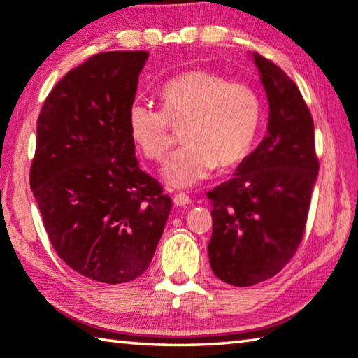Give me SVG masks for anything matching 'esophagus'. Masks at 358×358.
Segmentation results:
<instances>
[{
	"label": "esophagus",
	"instance_id": "obj_1",
	"mask_svg": "<svg viewBox=\"0 0 358 358\" xmlns=\"http://www.w3.org/2000/svg\"><path fill=\"white\" fill-rule=\"evenodd\" d=\"M173 203L177 207H186V206H189V203H191V197L186 196V194H177L173 197Z\"/></svg>",
	"mask_w": 358,
	"mask_h": 358
}]
</instances>
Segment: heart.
I'll list each match as a JSON object with an SVG mask.
<instances>
[{
    "label": "heart",
    "mask_w": 358,
    "mask_h": 358,
    "mask_svg": "<svg viewBox=\"0 0 358 358\" xmlns=\"http://www.w3.org/2000/svg\"><path fill=\"white\" fill-rule=\"evenodd\" d=\"M161 110L135 101L127 129L145 157L161 162L173 145V127L183 126L185 146L162 170L173 189L202 183L213 169L232 167L252 150L261 116L258 94L245 83L226 81L208 70L170 79L159 92Z\"/></svg>",
    "instance_id": "heart-1"
}]
</instances>
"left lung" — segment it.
<instances>
[{
  "mask_svg": "<svg viewBox=\"0 0 358 358\" xmlns=\"http://www.w3.org/2000/svg\"><path fill=\"white\" fill-rule=\"evenodd\" d=\"M269 103L268 134L236 169L234 178L208 191L213 274L234 287L274 277L303 239L319 175L314 121L282 68L253 52Z\"/></svg>",
  "mask_w": 358,
  "mask_h": 358,
  "instance_id": "8db88e82",
  "label": "left lung"
}]
</instances>
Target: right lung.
<instances>
[{
    "label": "right lung",
    "instance_id": "1",
    "mask_svg": "<svg viewBox=\"0 0 358 358\" xmlns=\"http://www.w3.org/2000/svg\"><path fill=\"white\" fill-rule=\"evenodd\" d=\"M148 55L90 57L55 84L38 117L30 186L49 241L71 269L113 285L148 269L172 208L127 129Z\"/></svg>",
    "mask_w": 358,
    "mask_h": 358
}]
</instances>
